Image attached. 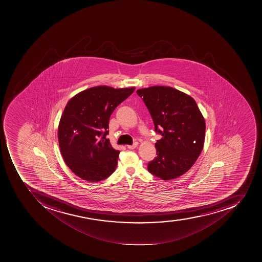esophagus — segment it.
<instances>
[{"mask_svg":"<svg viewBox=\"0 0 262 262\" xmlns=\"http://www.w3.org/2000/svg\"><path fill=\"white\" fill-rule=\"evenodd\" d=\"M137 145H138V142H134V144L132 145H127L128 149H133L137 147Z\"/></svg>","mask_w":262,"mask_h":262,"instance_id":"obj_1","label":"esophagus"}]
</instances>
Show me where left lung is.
Segmentation results:
<instances>
[{
	"mask_svg": "<svg viewBox=\"0 0 262 262\" xmlns=\"http://www.w3.org/2000/svg\"><path fill=\"white\" fill-rule=\"evenodd\" d=\"M155 125L162 136L156 141L157 156L148 163L149 173L163 180L180 177L199 158L205 139V121L190 96L170 86L138 89Z\"/></svg>",
	"mask_w": 262,
	"mask_h": 262,
	"instance_id": "8db88e82",
	"label": "left lung"
}]
</instances>
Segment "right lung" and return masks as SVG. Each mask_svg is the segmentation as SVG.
I'll return each mask as SVG.
<instances>
[{
    "instance_id": "obj_1",
    "label": "right lung",
    "mask_w": 262,
    "mask_h": 262,
    "mask_svg": "<svg viewBox=\"0 0 262 262\" xmlns=\"http://www.w3.org/2000/svg\"><path fill=\"white\" fill-rule=\"evenodd\" d=\"M134 90L94 86L68 102L59 121L58 137L63 160L76 176L99 182L114 172L120 151L113 149L106 138L109 119Z\"/></svg>"
}]
</instances>
